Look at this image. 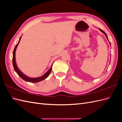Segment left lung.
I'll use <instances>...</instances> for the list:
<instances>
[{
  "label": "left lung",
  "mask_w": 122,
  "mask_h": 122,
  "mask_svg": "<svg viewBox=\"0 0 122 122\" xmlns=\"http://www.w3.org/2000/svg\"><path fill=\"white\" fill-rule=\"evenodd\" d=\"M100 29V30L102 33H103V34H104L105 35V36H106V38H107V39L108 40V41H109V40H108V38H107V35H106V33L104 31H103L102 30H101V29ZM109 43H110V42L109 41Z\"/></svg>",
  "instance_id": "1"
}]
</instances>
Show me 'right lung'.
Here are the masks:
<instances>
[{
    "label": "right lung",
    "instance_id": "1",
    "mask_svg": "<svg viewBox=\"0 0 122 122\" xmlns=\"http://www.w3.org/2000/svg\"><path fill=\"white\" fill-rule=\"evenodd\" d=\"M21 36L20 38L19 41L18 43H17V45H16L15 47L14 51H13V67H14V69L15 70V71H16V72L18 74V75H19L21 78L23 79L24 80L26 81H28L29 82H33V83H35V82H38L41 81H42L43 80H44L45 79H46L47 77L50 74V73L51 71V70H52V66H51V68H50V69L45 74H44L43 76L39 77H37V78H30V77H27V76H26L25 75H24L23 73H22L20 71V70L18 69L17 64H16V58H15V52H16V50L17 47L18 45V44H19V42H20V41L21 40Z\"/></svg>",
    "mask_w": 122,
    "mask_h": 122
}]
</instances>
